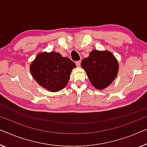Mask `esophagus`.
I'll return each instance as SVG.
<instances>
[{
  "label": "esophagus",
  "instance_id": "esophagus-1",
  "mask_svg": "<svg viewBox=\"0 0 147 147\" xmlns=\"http://www.w3.org/2000/svg\"><path fill=\"white\" fill-rule=\"evenodd\" d=\"M80 63H81V62H80V61H76V62H75V63H76V65L77 66V67H80Z\"/></svg>",
  "mask_w": 147,
  "mask_h": 147
}]
</instances>
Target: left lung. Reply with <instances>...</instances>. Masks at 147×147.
<instances>
[{"label": "left lung", "instance_id": "obj_1", "mask_svg": "<svg viewBox=\"0 0 147 147\" xmlns=\"http://www.w3.org/2000/svg\"><path fill=\"white\" fill-rule=\"evenodd\" d=\"M81 67L87 74L90 82L97 89L107 87L115 79L119 64L110 51L94 50L81 62Z\"/></svg>", "mask_w": 147, "mask_h": 147}]
</instances>
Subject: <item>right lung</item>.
<instances>
[{"label":"right lung","instance_id":"right-lung-1","mask_svg":"<svg viewBox=\"0 0 147 147\" xmlns=\"http://www.w3.org/2000/svg\"><path fill=\"white\" fill-rule=\"evenodd\" d=\"M75 63L56 52L40 53L30 66L32 77L42 87L51 92L64 88L70 79Z\"/></svg>","mask_w":147,"mask_h":147}]
</instances>
